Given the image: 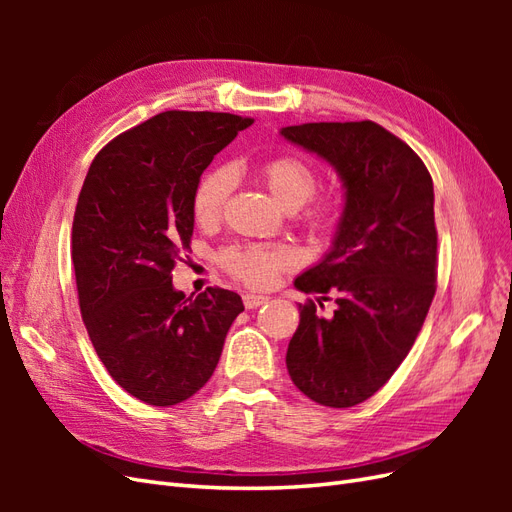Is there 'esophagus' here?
I'll list each match as a JSON object with an SVG mask.
<instances>
[{
    "label": "esophagus",
    "instance_id": "obj_1",
    "mask_svg": "<svg viewBox=\"0 0 512 512\" xmlns=\"http://www.w3.org/2000/svg\"><path fill=\"white\" fill-rule=\"evenodd\" d=\"M269 299L265 297V294H252V292H247V294H243V305H245V309H256V307H260V305H265Z\"/></svg>",
    "mask_w": 512,
    "mask_h": 512
}]
</instances>
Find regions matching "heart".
Wrapping results in <instances>:
<instances>
[{
    "label": "heart",
    "instance_id": "b5f03b06",
    "mask_svg": "<svg viewBox=\"0 0 512 512\" xmlns=\"http://www.w3.org/2000/svg\"><path fill=\"white\" fill-rule=\"evenodd\" d=\"M260 175L273 196L286 209H297L316 192L318 175L314 166L294 153L269 158L260 164ZM235 188V173L228 166H215L198 179L192 194V211L200 224L220 220L226 200ZM339 205L333 198H322L303 213V222L314 230H327L335 224ZM220 265L235 280L252 288H269L282 271L294 265V254L286 247L267 245H230L220 254Z\"/></svg>",
    "mask_w": 512,
    "mask_h": 512
}]
</instances>
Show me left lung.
Instances as JSON below:
<instances>
[{"instance_id": "8db88e82", "label": "left lung", "mask_w": 512, "mask_h": 512, "mask_svg": "<svg viewBox=\"0 0 512 512\" xmlns=\"http://www.w3.org/2000/svg\"><path fill=\"white\" fill-rule=\"evenodd\" d=\"M280 134L327 160L346 190L331 250L294 280L337 307L322 318L312 299L299 305L286 367L316 404L350 408L389 382L436 294L433 181L423 160L374 121L303 123Z\"/></svg>"}]
</instances>
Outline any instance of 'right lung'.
Listing matches in <instances>:
<instances>
[{
    "label": "right lung",
    "instance_id": "1",
    "mask_svg": "<svg viewBox=\"0 0 512 512\" xmlns=\"http://www.w3.org/2000/svg\"><path fill=\"white\" fill-rule=\"evenodd\" d=\"M252 121L160 113L102 147L85 177L72 222L81 316L111 378L149 406L203 389L243 312L237 292L185 297L170 273L190 250L200 175Z\"/></svg>",
    "mask_w": 512,
    "mask_h": 512
}]
</instances>
